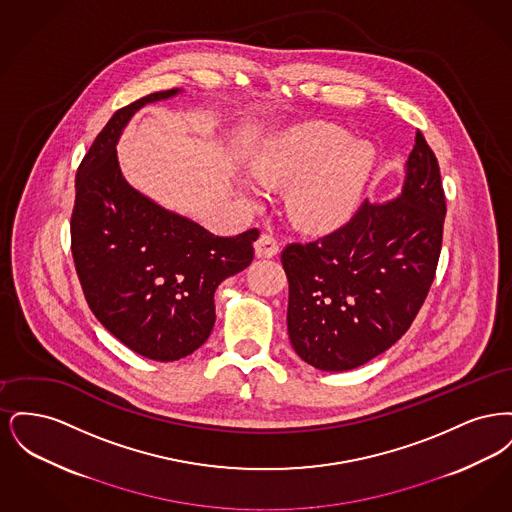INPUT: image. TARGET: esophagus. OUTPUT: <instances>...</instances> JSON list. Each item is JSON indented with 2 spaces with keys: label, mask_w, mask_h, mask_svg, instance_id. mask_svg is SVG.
<instances>
[{
  "label": "esophagus",
  "mask_w": 512,
  "mask_h": 512,
  "mask_svg": "<svg viewBox=\"0 0 512 512\" xmlns=\"http://www.w3.org/2000/svg\"><path fill=\"white\" fill-rule=\"evenodd\" d=\"M280 251V247L276 244V240L270 234H263L257 242H255V255L259 259H270L276 257Z\"/></svg>",
  "instance_id": "esophagus-1"
}]
</instances>
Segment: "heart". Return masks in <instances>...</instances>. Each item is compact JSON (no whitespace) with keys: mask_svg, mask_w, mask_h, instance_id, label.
<instances>
[{"mask_svg":"<svg viewBox=\"0 0 512 512\" xmlns=\"http://www.w3.org/2000/svg\"><path fill=\"white\" fill-rule=\"evenodd\" d=\"M376 165V149L328 124L297 126L270 140L255 157L257 174L270 184H292L288 213L299 226L326 232L357 213ZM259 194L251 178L240 180Z\"/></svg>","mask_w":512,"mask_h":512,"instance_id":"b5f03b06","label":"heart"}]
</instances>
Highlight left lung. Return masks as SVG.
I'll use <instances>...</instances> for the list:
<instances>
[{"instance_id": "obj_1", "label": "left lung", "mask_w": 512, "mask_h": 512, "mask_svg": "<svg viewBox=\"0 0 512 512\" xmlns=\"http://www.w3.org/2000/svg\"><path fill=\"white\" fill-rule=\"evenodd\" d=\"M438 159L416 132L401 192L366 201L343 228L288 245V334L318 370L343 372L390 349L434 282L445 220Z\"/></svg>"}]
</instances>
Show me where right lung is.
<instances>
[{
	"label": "right lung",
	"mask_w": 512,
	"mask_h": 512,
	"mask_svg": "<svg viewBox=\"0 0 512 512\" xmlns=\"http://www.w3.org/2000/svg\"><path fill=\"white\" fill-rule=\"evenodd\" d=\"M178 94H149L109 119L76 172L71 219L74 267L92 313L128 349L161 363L207 341L220 282L251 265L259 238L257 230L215 236L126 182L122 130L147 103Z\"/></svg>",
	"instance_id": "right-lung-1"
}]
</instances>
